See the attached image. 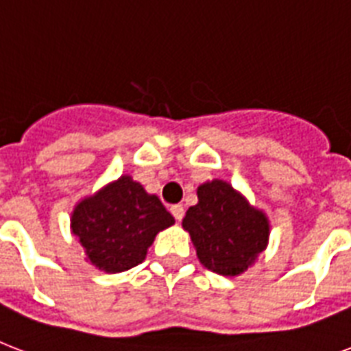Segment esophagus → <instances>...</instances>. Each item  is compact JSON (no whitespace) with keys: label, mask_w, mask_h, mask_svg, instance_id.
<instances>
[{"label":"esophagus","mask_w":351,"mask_h":351,"mask_svg":"<svg viewBox=\"0 0 351 351\" xmlns=\"http://www.w3.org/2000/svg\"><path fill=\"white\" fill-rule=\"evenodd\" d=\"M171 213H173V217H175L178 222H180V220L184 219V206L176 204V206H173V208H171Z\"/></svg>","instance_id":"1"}]
</instances>
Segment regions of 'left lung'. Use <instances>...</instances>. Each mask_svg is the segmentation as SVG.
Segmentation results:
<instances>
[{
	"label": "left lung",
	"mask_w": 351,
	"mask_h": 351,
	"mask_svg": "<svg viewBox=\"0 0 351 351\" xmlns=\"http://www.w3.org/2000/svg\"><path fill=\"white\" fill-rule=\"evenodd\" d=\"M197 195L198 204L187 209L182 228L191 234L198 261L224 277L244 273L266 250L267 217L219 178L198 186Z\"/></svg>",
	"instance_id": "left-lung-1"
}]
</instances>
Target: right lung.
Instances as JSON below:
<instances>
[{
    "label": "right lung",
    "mask_w": 351,
    "mask_h": 351,
    "mask_svg": "<svg viewBox=\"0 0 351 351\" xmlns=\"http://www.w3.org/2000/svg\"><path fill=\"white\" fill-rule=\"evenodd\" d=\"M173 224L160 198L127 175L76 204L71 217V230L87 261L106 273L142 264L154 237Z\"/></svg>",
    "instance_id": "1"
}]
</instances>
